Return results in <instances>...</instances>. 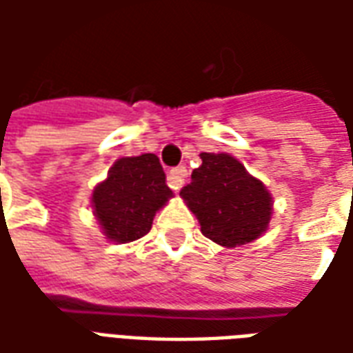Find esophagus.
<instances>
[{
  "instance_id": "obj_1",
  "label": "esophagus",
  "mask_w": 353,
  "mask_h": 353,
  "mask_svg": "<svg viewBox=\"0 0 353 353\" xmlns=\"http://www.w3.org/2000/svg\"><path fill=\"white\" fill-rule=\"evenodd\" d=\"M185 177H187V168L185 166H177L172 168L168 174V185L174 191H179L185 183Z\"/></svg>"
}]
</instances>
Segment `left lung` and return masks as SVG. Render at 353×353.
Here are the masks:
<instances>
[{
  "label": "left lung",
  "mask_w": 353,
  "mask_h": 353,
  "mask_svg": "<svg viewBox=\"0 0 353 353\" xmlns=\"http://www.w3.org/2000/svg\"><path fill=\"white\" fill-rule=\"evenodd\" d=\"M181 196L199 217L202 234L215 244L234 248L252 242L266 230L272 199L259 179L227 153H200Z\"/></svg>",
  "instance_id": "8db88e82"
}]
</instances>
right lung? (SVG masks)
Listing matches in <instances>:
<instances>
[{
  "label": "right lung",
  "mask_w": 353,
  "mask_h": 353,
  "mask_svg": "<svg viewBox=\"0 0 353 353\" xmlns=\"http://www.w3.org/2000/svg\"><path fill=\"white\" fill-rule=\"evenodd\" d=\"M170 196L172 191L159 157L145 153L119 159L109 170L108 179L94 189L92 206L103 234L126 244L145 236L157 210Z\"/></svg>",
  "instance_id": "1"
}]
</instances>
